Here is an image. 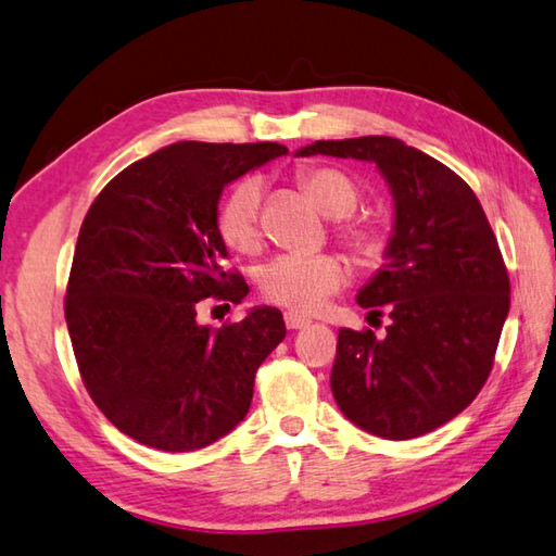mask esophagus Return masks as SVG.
Returning <instances> with one entry per match:
<instances>
[{"instance_id": "1", "label": "esophagus", "mask_w": 556, "mask_h": 556, "mask_svg": "<svg viewBox=\"0 0 556 556\" xmlns=\"http://www.w3.org/2000/svg\"><path fill=\"white\" fill-rule=\"evenodd\" d=\"M309 324H312V320L300 316V314H294V312H288V314H286V326H288V330H302V328H306Z\"/></svg>"}]
</instances>
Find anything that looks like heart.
Here are the masks:
<instances>
[{
	"instance_id": "obj_1",
	"label": "heart",
	"mask_w": 556,
	"mask_h": 556,
	"mask_svg": "<svg viewBox=\"0 0 556 556\" xmlns=\"http://www.w3.org/2000/svg\"><path fill=\"white\" fill-rule=\"evenodd\" d=\"M300 190L328 218H336L332 236L366 266L386 262L390 238L378 218L354 216L362 202V190L352 176L332 166H306L298 174ZM218 232L224 242L244 256H252L264 244L262 190L252 180L240 182L218 212ZM348 270L336 254H280L262 276L264 298L294 312H316L328 294L338 292Z\"/></svg>"
}]
</instances>
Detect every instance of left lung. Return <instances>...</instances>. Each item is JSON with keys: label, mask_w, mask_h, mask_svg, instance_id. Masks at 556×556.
Returning <instances> with one entry per match:
<instances>
[{"label": "left lung", "mask_w": 556, "mask_h": 556, "mask_svg": "<svg viewBox=\"0 0 556 556\" xmlns=\"http://www.w3.org/2000/svg\"><path fill=\"white\" fill-rule=\"evenodd\" d=\"M298 154L374 162L394 197L388 264L359 292L371 328L338 332L330 390L352 424L386 440L426 435L483 390L509 312V274L473 190L386 135L318 140Z\"/></svg>", "instance_id": "1"}]
</instances>
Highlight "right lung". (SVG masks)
<instances>
[{"instance_id":"add662e5","label":"right lung","mask_w":556,"mask_h":556,"mask_svg":"<svg viewBox=\"0 0 556 556\" xmlns=\"http://www.w3.org/2000/svg\"><path fill=\"white\" fill-rule=\"evenodd\" d=\"M278 142H176L123 168L94 197L66 286V326L85 390L121 433L164 452L212 445L250 412L254 376L286 338L258 306L240 324H197L204 302L240 304L218 197L286 154Z\"/></svg>"}]
</instances>
